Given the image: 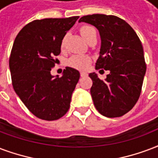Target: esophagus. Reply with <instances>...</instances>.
<instances>
[{"label": "esophagus", "instance_id": "34e87169", "mask_svg": "<svg viewBox=\"0 0 158 158\" xmlns=\"http://www.w3.org/2000/svg\"><path fill=\"white\" fill-rule=\"evenodd\" d=\"M88 74L87 73H85V72H80V76L81 77H85L87 76Z\"/></svg>", "mask_w": 158, "mask_h": 158}]
</instances>
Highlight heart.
Returning a JSON list of instances; mask_svg holds the SVG:
<instances>
[{"label": "heart", "mask_w": 158, "mask_h": 158, "mask_svg": "<svg viewBox=\"0 0 158 158\" xmlns=\"http://www.w3.org/2000/svg\"><path fill=\"white\" fill-rule=\"evenodd\" d=\"M82 36L86 41H89L93 38H97V31L91 26H84L80 29ZM91 62V59L87 55H74L69 59V65L78 69H84L88 67Z\"/></svg>", "instance_id": "b5f03b06"}]
</instances>
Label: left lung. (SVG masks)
<instances>
[{
  "label": "left lung",
  "instance_id": "8db88e82",
  "mask_svg": "<svg viewBox=\"0 0 158 158\" xmlns=\"http://www.w3.org/2000/svg\"><path fill=\"white\" fill-rule=\"evenodd\" d=\"M79 22L88 23L98 30L101 48L95 69L109 71L105 80L95 73L89 74L95 108L108 118L123 116L138 102L146 73L140 39L125 20L115 15H84Z\"/></svg>",
  "mask_w": 158,
  "mask_h": 158
}]
</instances>
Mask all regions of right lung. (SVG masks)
I'll list each match as a JSON object with an SVG mask.
<instances>
[{"label": "right lung", "instance_id": "right-lung-1", "mask_svg": "<svg viewBox=\"0 0 158 158\" xmlns=\"http://www.w3.org/2000/svg\"><path fill=\"white\" fill-rule=\"evenodd\" d=\"M79 16L35 20L15 37L9 60L12 85L31 113L46 121L57 120L68 112L79 72L66 67L62 77L51 69L67 31Z\"/></svg>", "mask_w": 158, "mask_h": 158}]
</instances>
